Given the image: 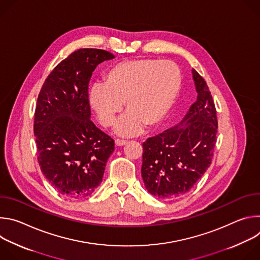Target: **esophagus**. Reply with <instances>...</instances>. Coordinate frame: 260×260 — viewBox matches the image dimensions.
Here are the masks:
<instances>
[{
	"instance_id": "esophagus-1",
	"label": "esophagus",
	"mask_w": 260,
	"mask_h": 260,
	"mask_svg": "<svg viewBox=\"0 0 260 260\" xmlns=\"http://www.w3.org/2000/svg\"><path fill=\"white\" fill-rule=\"evenodd\" d=\"M126 143H127L126 140H121V139H116V140H115V144H116L117 146H123V145H125Z\"/></svg>"
}]
</instances>
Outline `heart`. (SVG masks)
I'll use <instances>...</instances> for the list:
<instances>
[{"label": "heart", "mask_w": 260, "mask_h": 260, "mask_svg": "<svg viewBox=\"0 0 260 260\" xmlns=\"http://www.w3.org/2000/svg\"><path fill=\"white\" fill-rule=\"evenodd\" d=\"M182 75L170 60L140 58L121 61L111 68L104 83L89 93V104L104 126H112L125 108L127 113L117 125L120 135L140 133L159 126L174 106L181 88Z\"/></svg>", "instance_id": "1"}]
</instances>
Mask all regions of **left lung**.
<instances>
[{"instance_id":"left-lung-1","label":"left lung","mask_w":260,"mask_h":260,"mask_svg":"<svg viewBox=\"0 0 260 260\" xmlns=\"http://www.w3.org/2000/svg\"><path fill=\"white\" fill-rule=\"evenodd\" d=\"M198 92L183 120L143 143L142 178L148 192L175 199L188 192L210 167L216 143V108L205 79L192 69Z\"/></svg>"}]
</instances>
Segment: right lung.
Masks as SVG:
<instances>
[{
  "label": "right lung",
  "instance_id": "1",
  "mask_svg": "<svg viewBox=\"0 0 260 260\" xmlns=\"http://www.w3.org/2000/svg\"><path fill=\"white\" fill-rule=\"evenodd\" d=\"M115 56L82 48L61 60L46 78L34 121L38 162L48 182L69 199L89 197L102 182L114 140L90 118L88 84L96 66Z\"/></svg>",
  "mask_w": 260,
  "mask_h": 260
}]
</instances>
